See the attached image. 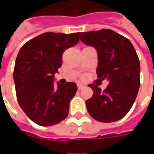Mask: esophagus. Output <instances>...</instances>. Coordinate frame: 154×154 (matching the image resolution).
I'll return each instance as SVG.
<instances>
[{
  "label": "esophagus",
  "mask_w": 154,
  "mask_h": 154,
  "mask_svg": "<svg viewBox=\"0 0 154 154\" xmlns=\"http://www.w3.org/2000/svg\"><path fill=\"white\" fill-rule=\"evenodd\" d=\"M84 87H85V86H84V85H82V84H80V83L77 84V89H78V90H81V89H82Z\"/></svg>",
  "instance_id": "1"
}]
</instances>
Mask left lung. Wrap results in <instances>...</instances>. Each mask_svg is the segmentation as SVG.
Segmentation results:
<instances>
[{"instance_id":"1","label":"left lung","mask_w":154,"mask_h":154,"mask_svg":"<svg viewBox=\"0 0 154 154\" xmlns=\"http://www.w3.org/2000/svg\"><path fill=\"white\" fill-rule=\"evenodd\" d=\"M80 39L97 49V77L110 82L103 91L88 85L93 90V96L86 100L88 112L100 122L122 119L131 109L140 86V64L134 48L128 38L108 29L82 33Z\"/></svg>"}]
</instances>
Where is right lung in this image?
<instances>
[{"label":"right lung","instance_id":"obj_1","mask_svg":"<svg viewBox=\"0 0 154 154\" xmlns=\"http://www.w3.org/2000/svg\"><path fill=\"white\" fill-rule=\"evenodd\" d=\"M78 33L46 32L25 43L14 67L15 92L20 106L33 122L52 126L67 118L77 90L74 82L55 86V72L62 66L63 53L79 42Z\"/></svg>","mask_w":154,"mask_h":154}]
</instances>
